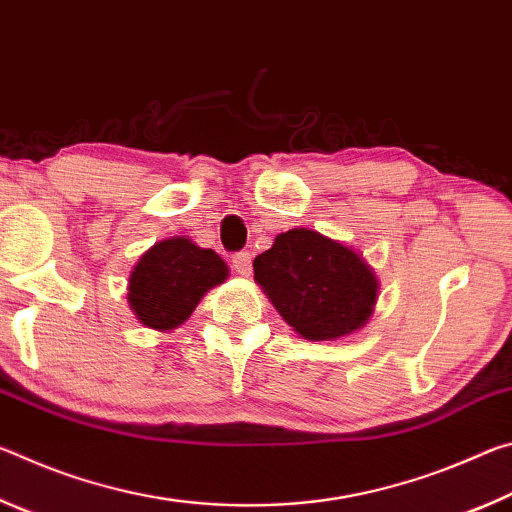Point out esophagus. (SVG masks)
Returning <instances> with one entry per match:
<instances>
[{
    "instance_id": "esophagus-1",
    "label": "esophagus",
    "mask_w": 512,
    "mask_h": 512,
    "mask_svg": "<svg viewBox=\"0 0 512 512\" xmlns=\"http://www.w3.org/2000/svg\"><path fill=\"white\" fill-rule=\"evenodd\" d=\"M232 268H235L239 275L248 277L250 273H253V262H250V255L248 253H237L235 257H232Z\"/></svg>"
}]
</instances>
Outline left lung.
<instances>
[{"instance_id": "obj_1", "label": "left lung", "mask_w": 512, "mask_h": 512, "mask_svg": "<svg viewBox=\"0 0 512 512\" xmlns=\"http://www.w3.org/2000/svg\"><path fill=\"white\" fill-rule=\"evenodd\" d=\"M255 282L307 341H334L368 323L377 277L359 253L309 228L277 235L255 257Z\"/></svg>"}]
</instances>
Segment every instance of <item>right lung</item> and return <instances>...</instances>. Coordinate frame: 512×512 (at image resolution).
I'll return each instance as SVG.
<instances>
[{
    "instance_id": "obj_1",
    "label": "right lung",
    "mask_w": 512,
    "mask_h": 512,
    "mask_svg": "<svg viewBox=\"0 0 512 512\" xmlns=\"http://www.w3.org/2000/svg\"><path fill=\"white\" fill-rule=\"evenodd\" d=\"M228 266L212 248L187 237L158 241L135 264L128 280V305L142 325L169 332L192 316L198 302L225 282Z\"/></svg>"
}]
</instances>
